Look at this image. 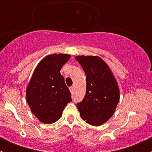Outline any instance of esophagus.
<instances>
[{
	"label": "esophagus",
	"instance_id": "34e87169",
	"mask_svg": "<svg viewBox=\"0 0 152 152\" xmlns=\"http://www.w3.org/2000/svg\"><path fill=\"white\" fill-rule=\"evenodd\" d=\"M69 89H70V93H73V91H74V89H73V87H70V88H69Z\"/></svg>",
	"mask_w": 152,
	"mask_h": 152
}]
</instances>
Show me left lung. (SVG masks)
<instances>
[{"label": "left lung", "mask_w": 152, "mask_h": 152, "mask_svg": "<svg viewBox=\"0 0 152 152\" xmlns=\"http://www.w3.org/2000/svg\"><path fill=\"white\" fill-rule=\"evenodd\" d=\"M76 59L86 75V94L76 107L87 124L101 126L113 116L120 99V90L110 67L97 56H78Z\"/></svg>", "instance_id": "obj_1"}]
</instances>
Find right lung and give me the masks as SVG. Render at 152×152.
I'll return each mask as SVG.
<instances>
[{
	"label": "right lung",
	"mask_w": 152,
	"mask_h": 152,
	"mask_svg": "<svg viewBox=\"0 0 152 152\" xmlns=\"http://www.w3.org/2000/svg\"><path fill=\"white\" fill-rule=\"evenodd\" d=\"M69 54L48 55L35 68L26 87V101L32 113L42 123L57 121L72 101L71 93L60 70L70 59Z\"/></svg>",
	"instance_id": "1"
}]
</instances>
